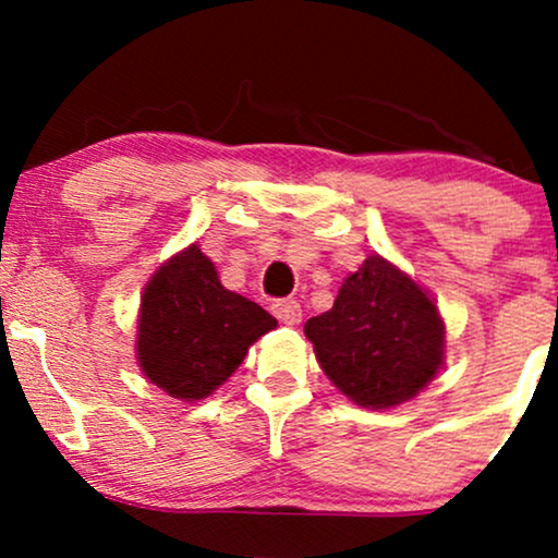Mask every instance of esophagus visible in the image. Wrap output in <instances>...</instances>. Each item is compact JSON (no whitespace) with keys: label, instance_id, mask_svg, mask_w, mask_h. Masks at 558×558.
<instances>
[{"label":"esophagus","instance_id":"esophagus-1","mask_svg":"<svg viewBox=\"0 0 558 558\" xmlns=\"http://www.w3.org/2000/svg\"><path fill=\"white\" fill-rule=\"evenodd\" d=\"M272 315L283 325H296L301 319V304L296 299H278L272 304Z\"/></svg>","mask_w":558,"mask_h":558}]
</instances>
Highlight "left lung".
<instances>
[{"label": "left lung", "mask_w": 558, "mask_h": 558, "mask_svg": "<svg viewBox=\"0 0 558 558\" xmlns=\"http://www.w3.org/2000/svg\"><path fill=\"white\" fill-rule=\"evenodd\" d=\"M304 332L332 386L367 409L414 399L444 364L438 306L380 254L343 280L332 310L306 319Z\"/></svg>", "instance_id": "obj_1"}]
</instances>
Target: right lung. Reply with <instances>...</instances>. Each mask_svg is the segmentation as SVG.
I'll return each mask as SVG.
<instances>
[{
  "label": "right lung",
  "mask_w": 558,
  "mask_h": 558,
  "mask_svg": "<svg viewBox=\"0 0 558 558\" xmlns=\"http://www.w3.org/2000/svg\"><path fill=\"white\" fill-rule=\"evenodd\" d=\"M278 319L228 291L215 265L191 243L144 288L138 310V367L172 399H207L239 369L248 345Z\"/></svg>",
  "instance_id": "right-lung-1"
}]
</instances>
